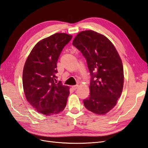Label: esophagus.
I'll list each match as a JSON object with an SVG mask.
<instances>
[{
	"label": "esophagus",
	"mask_w": 148,
	"mask_h": 148,
	"mask_svg": "<svg viewBox=\"0 0 148 148\" xmlns=\"http://www.w3.org/2000/svg\"><path fill=\"white\" fill-rule=\"evenodd\" d=\"M71 88H72L73 90H76V89L78 88V85H75V86H73Z\"/></svg>",
	"instance_id": "1"
}]
</instances>
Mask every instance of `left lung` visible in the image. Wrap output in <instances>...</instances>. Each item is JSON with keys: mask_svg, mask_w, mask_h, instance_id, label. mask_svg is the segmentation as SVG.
Masks as SVG:
<instances>
[{"mask_svg": "<svg viewBox=\"0 0 148 148\" xmlns=\"http://www.w3.org/2000/svg\"><path fill=\"white\" fill-rule=\"evenodd\" d=\"M72 44L85 57L92 77L84 106L93 113L106 114L117 104L123 90V68L119 53L108 38L92 30L79 32Z\"/></svg>", "mask_w": 148, "mask_h": 148, "instance_id": "obj_1", "label": "left lung"}]
</instances>
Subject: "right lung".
<instances>
[{"mask_svg": "<svg viewBox=\"0 0 148 148\" xmlns=\"http://www.w3.org/2000/svg\"><path fill=\"white\" fill-rule=\"evenodd\" d=\"M71 38V35L58 33L41 40L25 62L23 71L25 95L39 113L48 116L57 114L66 105L69 87L55 81L57 60Z\"/></svg>", "mask_w": 148, "mask_h": 148, "instance_id": "right-lung-1", "label": "right lung"}]
</instances>
